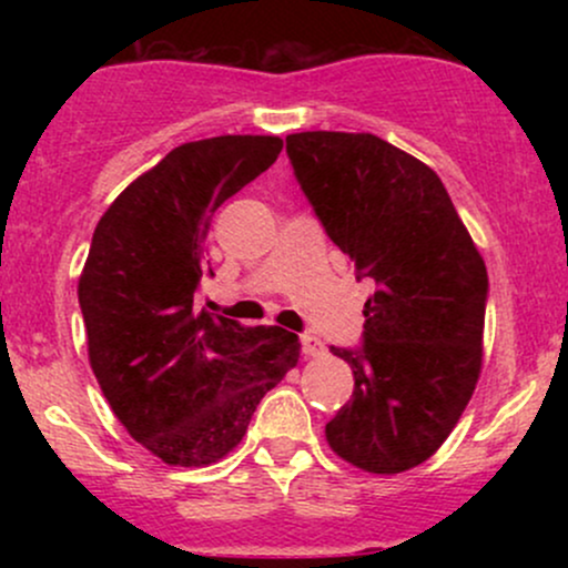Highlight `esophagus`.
Listing matches in <instances>:
<instances>
[{
	"mask_svg": "<svg viewBox=\"0 0 568 568\" xmlns=\"http://www.w3.org/2000/svg\"><path fill=\"white\" fill-rule=\"evenodd\" d=\"M298 338H302V352L306 357H317V355H323V352H325V344L315 334H310V331H306V334H302Z\"/></svg>",
	"mask_w": 568,
	"mask_h": 568,
	"instance_id": "34e87169",
	"label": "esophagus"
}]
</instances>
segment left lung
Wrapping results in <instances>:
<instances>
[{
  "label": "left lung",
  "mask_w": 568,
  "mask_h": 568,
  "mask_svg": "<svg viewBox=\"0 0 568 568\" xmlns=\"http://www.w3.org/2000/svg\"><path fill=\"white\" fill-rule=\"evenodd\" d=\"M298 186L355 277L374 280L357 347H331L355 389L325 425L368 473L422 465L470 403L484 357L488 275L438 173L371 133H293Z\"/></svg>",
  "instance_id": "1"
}]
</instances>
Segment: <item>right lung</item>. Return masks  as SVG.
<instances>
[{"label": "right lung", "instance_id": "1", "mask_svg": "<svg viewBox=\"0 0 568 568\" xmlns=\"http://www.w3.org/2000/svg\"><path fill=\"white\" fill-rule=\"evenodd\" d=\"M277 135L175 146L103 213L80 277L90 366L116 419L168 465L219 462L298 361V336L197 310L213 213L277 160Z\"/></svg>", "mask_w": 568, "mask_h": 568}]
</instances>
